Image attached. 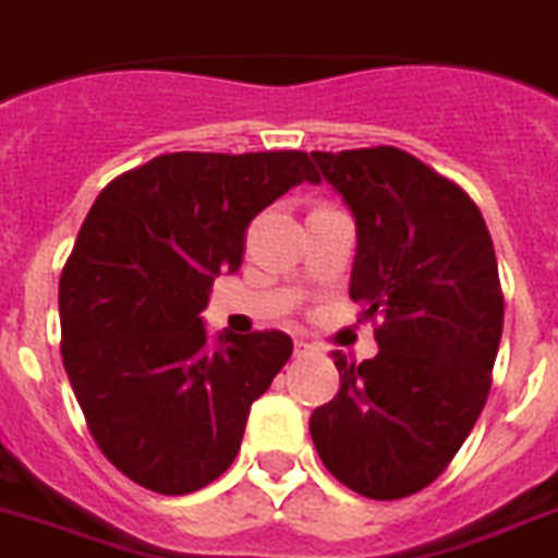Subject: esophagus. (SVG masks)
Listing matches in <instances>:
<instances>
[{"mask_svg": "<svg viewBox=\"0 0 558 558\" xmlns=\"http://www.w3.org/2000/svg\"><path fill=\"white\" fill-rule=\"evenodd\" d=\"M312 352H315V347H312L310 341H303V338H298V341H294V357H306V355H312Z\"/></svg>", "mask_w": 558, "mask_h": 558, "instance_id": "obj_1", "label": "esophagus"}]
</instances>
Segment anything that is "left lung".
<instances>
[{
	"label": "left lung",
	"mask_w": 558,
	"mask_h": 558,
	"mask_svg": "<svg viewBox=\"0 0 558 558\" xmlns=\"http://www.w3.org/2000/svg\"><path fill=\"white\" fill-rule=\"evenodd\" d=\"M357 229L350 298L378 355L332 352L341 389L310 418L324 468L366 499L424 490L478 421L505 324L499 264L470 194L392 146L312 151Z\"/></svg>",
	"instance_id": "8db88e82"
}]
</instances>
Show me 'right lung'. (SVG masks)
I'll return each mask as SVG.
<instances>
[{
	"mask_svg": "<svg viewBox=\"0 0 558 558\" xmlns=\"http://www.w3.org/2000/svg\"><path fill=\"white\" fill-rule=\"evenodd\" d=\"M303 180H320L303 151H177L90 206L59 278L62 364L102 456L140 487L185 496L220 478L292 355L278 329L208 350L201 312L243 264L248 223Z\"/></svg>",
	"mask_w": 558,
	"mask_h": 558,
	"instance_id": "add662e5",
	"label": "right lung"
}]
</instances>
